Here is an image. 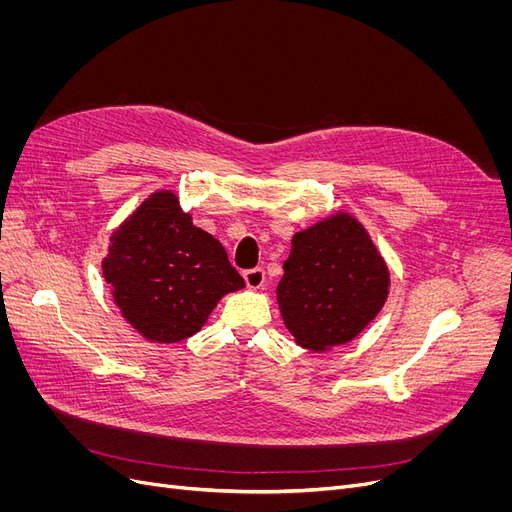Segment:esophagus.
<instances>
[{"instance_id": "esophagus-1", "label": "esophagus", "mask_w": 512, "mask_h": 512, "mask_svg": "<svg viewBox=\"0 0 512 512\" xmlns=\"http://www.w3.org/2000/svg\"><path fill=\"white\" fill-rule=\"evenodd\" d=\"M245 282L253 290L261 288L265 284V270H263V267H253V270H247L245 272Z\"/></svg>"}]
</instances>
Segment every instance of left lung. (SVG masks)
Instances as JSON below:
<instances>
[{
    "label": "left lung",
    "instance_id": "left-lung-1",
    "mask_svg": "<svg viewBox=\"0 0 512 512\" xmlns=\"http://www.w3.org/2000/svg\"><path fill=\"white\" fill-rule=\"evenodd\" d=\"M388 267L363 226L336 213L292 238L278 284L288 332L311 351L353 340L388 297Z\"/></svg>",
    "mask_w": 512,
    "mask_h": 512
}]
</instances>
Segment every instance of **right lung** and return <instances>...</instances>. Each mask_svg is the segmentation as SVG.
Instances as JSON below:
<instances>
[{
    "mask_svg": "<svg viewBox=\"0 0 512 512\" xmlns=\"http://www.w3.org/2000/svg\"><path fill=\"white\" fill-rule=\"evenodd\" d=\"M103 276L130 324L168 344L197 334L224 294L245 286L222 242L170 191L153 193L112 234Z\"/></svg>",
    "mask_w": 512,
    "mask_h": 512,
    "instance_id": "obj_1",
    "label": "right lung"
}]
</instances>
